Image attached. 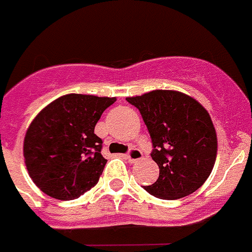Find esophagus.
Listing matches in <instances>:
<instances>
[{"label": "esophagus", "mask_w": 252, "mask_h": 252, "mask_svg": "<svg viewBox=\"0 0 252 252\" xmlns=\"http://www.w3.org/2000/svg\"><path fill=\"white\" fill-rule=\"evenodd\" d=\"M126 158H127V160L130 162H135L137 161V160L142 159V153L140 150H137V149H132V150L126 155Z\"/></svg>", "instance_id": "34e87169"}]
</instances>
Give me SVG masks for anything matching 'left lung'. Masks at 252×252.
<instances>
[{
	"instance_id": "8db88e82",
	"label": "left lung",
	"mask_w": 252,
	"mask_h": 252,
	"mask_svg": "<svg viewBox=\"0 0 252 252\" xmlns=\"http://www.w3.org/2000/svg\"><path fill=\"white\" fill-rule=\"evenodd\" d=\"M126 99L141 113L153 141L151 158L159 166V178L145 190L161 199H179L203 186L217 158V133L208 111L178 91L155 90Z\"/></svg>"
}]
</instances>
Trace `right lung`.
<instances>
[{
    "mask_svg": "<svg viewBox=\"0 0 252 252\" xmlns=\"http://www.w3.org/2000/svg\"><path fill=\"white\" fill-rule=\"evenodd\" d=\"M115 102L116 97L69 93L37 113L24 139V160L40 190L70 201L98 183L107 160L94 127Z\"/></svg>",
    "mask_w": 252,
    "mask_h": 252,
    "instance_id": "add662e5",
    "label": "right lung"
}]
</instances>
